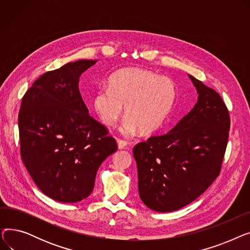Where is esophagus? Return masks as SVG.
<instances>
[{
	"mask_svg": "<svg viewBox=\"0 0 250 250\" xmlns=\"http://www.w3.org/2000/svg\"><path fill=\"white\" fill-rule=\"evenodd\" d=\"M127 146V143L123 140H117V147L118 149H125Z\"/></svg>",
	"mask_w": 250,
	"mask_h": 250,
	"instance_id": "34e87169",
	"label": "esophagus"
}]
</instances>
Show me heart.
I'll use <instances>...</instances> for the list:
<instances>
[{"mask_svg": "<svg viewBox=\"0 0 250 250\" xmlns=\"http://www.w3.org/2000/svg\"><path fill=\"white\" fill-rule=\"evenodd\" d=\"M176 97V88L171 79L152 71L129 68L113 74L108 87H99L92 99V105L100 120L112 125L124 111L127 116L121 132L133 136L139 129L149 134L158 129Z\"/></svg>", "mask_w": 250, "mask_h": 250, "instance_id": "obj_1", "label": "heart"}]
</instances>
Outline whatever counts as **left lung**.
I'll list each match as a JSON object with an SVG mask.
<instances>
[{
  "instance_id": "obj_1",
  "label": "left lung",
  "mask_w": 250,
  "mask_h": 250,
  "mask_svg": "<svg viewBox=\"0 0 250 250\" xmlns=\"http://www.w3.org/2000/svg\"><path fill=\"white\" fill-rule=\"evenodd\" d=\"M198 92L193 108L167 134L134 148L142 202L156 212L190 204L218 177L230 129V116L217 92L188 75Z\"/></svg>"
}]
</instances>
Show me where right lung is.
<instances>
[{
	"instance_id": "right-lung-1",
	"label": "right lung",
	"mask_w": 250,
	"mask_h": 250,
	"mask_svg": "<svg viewBox=\"0 0 250 250\" xmlns=\"http://www.w3.org/2000/svg\"><path fill=\"white\" fill-rule=\"evenodd\" d=\"M96 62L80 60L46 72L22 98V161L37 188L61 203L89 196L99 166L117 150L107 128L89 115L79 91L80 76Z\"/></svg>"
}]
</instances>
